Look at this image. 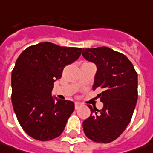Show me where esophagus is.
Here are the masks:
<instances>
[{
    "label": "esophagus",
    "instance_id": "esophagus-1",
    "mask_svg": "<svg viewBox=\"0 0 153 153\" xmlns=\"http://www.w3.org/2000/svg\"><path fill=\"white\" fill-rule=\"evenodd\" d=\"M81 106L82 105L80 104V103H79V102L74 103V108H75V109H79V108H80Z\"/></svg>",
    "mask_w": 153,
    "mask_h": 153
}]
</instances>
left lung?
I'll list each match as a JSON object with an SVG mask.
<instances>
[{"label":"left lung","mask_w":153,"mask_h":153,"mask_svg":"<svg viewBox=\"0 0 153 153\" xmlns=\"http://www.w3.org/2000/svg\"><path fill=\"white\" fill-rule=\"evenodd\" d=\"M82 55L97 67L93 90H102L98 97L103 102L101 110L88 105L91 115L83 122L84 132L95 142L109 143L131 120L138 98L137 73L126 56L107 46L83 48Z\"/></svg>","instance_id":"left-lung-1"}]
</instances>
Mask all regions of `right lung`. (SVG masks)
Segmentation results:
<instances>
[{
  "label": "right lung",
  "instance_id": "add662e5",
  "mask_svg": "<svg viewBox=\"0 0 153 153\" xmlns=\"http://www.w3.org/2000/svg\"><path fill=\"white\" fill-rule=\"evenodd\" d=\"M82 48L51 42L30 45L20 54L12 72V103L19 124L30 137L46 141L58 137L74 112L71 101L51 97L64 67L76 61Z\"/></svg>",
  "mask_w": 153,
  "mask_h": 153
}]
</instances>
